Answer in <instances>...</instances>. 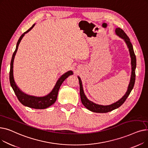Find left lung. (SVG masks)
I'll use <instances>...</instances> for the list:
<instances>
[{"label":"left lung","mask_w":148,"mask_h":148,"mask_svg":"<svg viewBox=\"0 0 148 148\" xmlns=\"http://www.w3.org/2000/svg\"><path fill=\"white\" fill-rule=\"evenodd\" d=\"M115 32L116 34L118 36H119L120 38L124 40V41L125 42L129 51H130V57H131V79H130V82L128 85V89L127 91L126 92L125 94L124 95L122 98H121L119 101H116L114 103H113L111 105H108V106H102V105H99L97 104L94 103H93L90 101H89L87 97L85 95L83 89V85H82V82L79 77H78L79 81V84H80V98H81V101L82 103L83 104V106L88 108V110H89L91 112H95V113H107L108 112H111L116 108H117L119 107L121 105L123 104V103L125 101V100L127 99V97L129 96L130 94L131 93L132 89H133L134 83H135V80H136V55L134 54V51L133 50V45L131 43L130 38L127 35V34L124 32V31L119 28H116L115 30Z\"/></svg>","instance_id":"1"}]
</instances>
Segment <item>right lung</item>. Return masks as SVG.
<instances>
[{
	"label": "right lung",
	"instance_id": "add662e5",
	"mask_svg": "<svg viewBox=\"0 0 148 148\" xmlns=\"http://www.w3.org/2000/svg\"><path fill=\"white\" fill-rule=\"evenodd\" d=\"M35 24H34L30 28H29L26 32L23 33L21 36L20 37L19 40L17 43L16 45V49H15V50L14 51L11 61V65H10V84L12 88V89L14 91V93L15 95L17 96L18 99L19 100V101L23 104L25 106H27L28 107H30L32 108H35V109H44V108H47L50 106H51L52 104H53L54 103L56 102L57 97H58V92L59 89L61 86L62 83H63V82L67 78V77L70 75L73 74V73L72 71H69L65 73L64 74L62 75L60 78L58 79L57 81L55 86L53 88V90L50 92L48 95H47L46 96L44 97H35V96H31L27 95L25 94L24 92H23L17 86L16 83H15L14 79V75H13V64H14V58L15 56V54L17 53V51L18 50V47L19 44L22 40L23 37L25 36V35L29 32V31L32 29Z\"/></svg>",
	"mask_w": 148,
	"mask_h": 148
}]
</instances>
